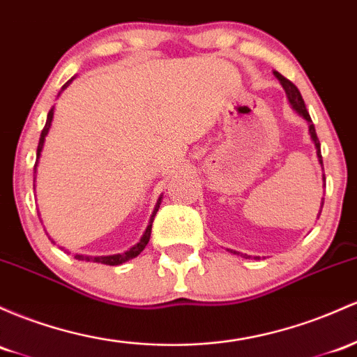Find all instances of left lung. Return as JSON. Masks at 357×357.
<instances>
[{"instance_id":"8db88e82","label":"left lung","mask_w":357,"mask_h":357,"mask_svg":"<svg viewBox=\"0 0 357 357\" xmlns=\"http://www.w3.org/2000/svg\"><path fill=\"white\" fill-rule=\"evenodd\" d=\"M274 76H276L278 79H280L281 86H283L284 93H287V100H288L289 107H291L293 109H295V112L298 113V115L301 116V119H303V120L307 121V123H308V134H310V139H312L313 146H315V151H317V159H319V164H320V166H322V169H324V160H322V152H320V142H319V137H317L315 127H313L312 119H310V115H308L307 107H305V101H303V98H301V95H300L298 88H296V86L293 84L291 81H288L287 77L281 76L280 73H276V70H274ZM322 181H324V186H325V174H322ZM322 206H324V198H322V203H320V210H319V215H317V218H319V217H320V213H322ZM227 250H229V252H232V254H238L237 250H232V249H227ZM244 257H249V256H245V254H244ZM254 259H259V257L256 256V257H254Z\"/></svg>"}]
</instances>
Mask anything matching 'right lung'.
I'll list each match as a JSON object with an SVG mask.
<instances>
[{
  "label": "right lung",
  "mask_w": 357,
  "mask_h": 357,
  "mask_svg": "<svg viewBox=\"0 0 357 357\" xmlns=\"http://www.w3.org/2000/svg\"><path fill=\"white\" fill-rule=\"evenodd\" d=\"M76 77V76H74ZM74 77H70V79L68 81V83H66L64 86H62V89H61V93L64 91L66 88H68V86L73 83L74 81ZM61 93H59V95H61ZM52 119H54V108H50V112H49V115H47V121H45V127H44V130H42V134H40V140H38V147H37V160H35V166H33V183H35V174H37V166H38V159H40V155H42V149H44V142H45V137H47V134H49V130H50V125H52ZM33 190H35V185H33ZM160 202H162V195H160L159 197V199H158V203H155V206H154V211H152V215H151V220H149V225H147V229H146V232L142 234V237H140V241L137 242V244L134 245V248H130L128 250H125V252H120V254H112V256H84V254H76V259L77 261H86V262H100V264H108V266H119V264H123V262H127V261H130V259H134V257H137L139 256L140 252H142L144 249H146V245L149 244V238H151V230H152V222H154V217H155V213H158V210H159V205H160ZM47 236H49V234H47ZM50 238V237H49ZM50 241H52V238H50ZM54 242V241H52ZM64 249V248H62Z\"/></svg>",
  "instance_id": "add662e5"
}]
</instances>
